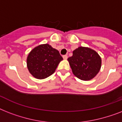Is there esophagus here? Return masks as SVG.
<instances>
[{"mask_svg": "<svg viewBox=\"0 0 122 122\" xmlns=\"http://www.w3.org/2000/svg\"><path fill=\"white\" fill-rule=\"evenodd\" d=\"M63 59H67V58H68V56H67V55H63Z\"/></svg>", "mask_w": 122, "mask_h": 122, "instance_id": "obj_1", "label": "esophagus"}]
</instances>
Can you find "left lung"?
<instances>
[{"instance_id":"obj_1","label":"left lung","mask_w":122,"mask_h":122,"mask_svg":"<svg viewBox=\"0 0 122 122\" xmlns=\"http://www.w3.org/2000/svg\"><path fill=\"white\" fill-rule=\"evenodd\" d=\"M73 73L81 80H90L96 76L101 66V58L94 50L79 47L68 58Z\"/></svg>"}]
</instances>
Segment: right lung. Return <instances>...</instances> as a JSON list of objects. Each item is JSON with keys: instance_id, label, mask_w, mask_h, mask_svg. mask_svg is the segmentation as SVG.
I'll return each instance as SVG.
<instances>
[{"instance_id": "right-lung-1", "label": "right lung", "mask_w": 122, "mask_h": 122, "mask_svg": "<svg viewBox=\"0 0 122 122\" xmlns=\"http://www.w3.org/2000/svg\"><path fill=\"white\" fill-rule=\"evenodd\" d=\"M63 60L57 50L49 44H42L35 47L27 57V67L35 78L44 79L51 76Z\"/></svg>"}]
</instances>
